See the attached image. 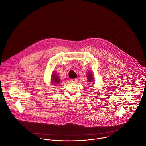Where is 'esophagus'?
Returning a JSON list of instances; mask_svg holds the SVG:
<instances>
[{"mask_svg": "<svg viewBox=\"0 0 146 146\" xmlns=\"http://www.w3.org/2000/svg\"><path fill=\"white\" fill-rule=\"evenodd\" d=\"M78 81V79H71L70 82L72 83H75Z\"/></svg>", "mask_w": 146, "mask_h": 146, "instance_id": "1", "label": "esophagus"}]
</instances>
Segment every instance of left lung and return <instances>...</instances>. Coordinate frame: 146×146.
Listing matches in <instances>:
<instances>
[{
	"mask_svg": "<svg viewBox=\"0 0 146 146\" xmlns=\"http://www.w3.org/2000/svg\"><path fill=\"white\" fill-rule=\"evenodd\" d=\"M87 75V78H88V82H89V83H91L93 82V74H92V71H90L88 72V74H86Z\"/></svg>",
	"mask_w": 146,
	"mask_h": 146,
	"instance_id": "obj_1",
	"label": "left lung"
}]
</instances>
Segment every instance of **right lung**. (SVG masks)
I'll use <instances>...</instances> for the list:
<instances>
[{"instance_id": "obj_1", "label": "right lung", "mask_w": 146, "mask_h": 146, "mask_svg": "<svg viewBox=\"0 0 146 146\" xmlns=\"http://www.w3.org/2000/svg\"><path fill=\"white\" fill-rule=\"evenodd\" d=\"M60 78L58 76V75H57V74H56V73H53L52 74V76H51V82L54 85H57L60 83Z\"/></svg>"}]
</instances>
